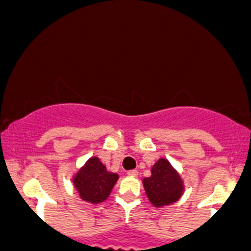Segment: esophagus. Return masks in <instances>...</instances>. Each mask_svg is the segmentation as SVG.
Wrapping results in <instances>:
<instances>
[{
  "mask_svg": "<svg viewBox=\"0 0 251 251\" xmlns=\"http://www.w3.org/2000/svg\"><path fill=\"white\" fill-rule=\"evenodd\" d=\"M128 175H129V176H137V175H139V171H137V170H135V169L129 170Z\"/></svg>",
  "mask_w": 251,
  "mask_h": 251,
  "instance_id": "esophagus-1",
  "label": "esophagus"
}]
</instances>
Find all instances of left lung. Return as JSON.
<instances>
[{
    "label": "left lung",
    "instance_id": "left-lung-1",
    "mask_svg": "<svg viewBox=\"0 0 251 251\" xmlns=\"http://www.w3.org/2000/svg\"><path fill=\"white\" fill-rule=\"evenodd\" d=\"M144 187L150 201L155 207L176 202L183 193L178 174L165 159H159L152 168V176L144 179Z\"/></svg>",
    "mask_w": 251,
    "mask_h": 251
}]
</instances>
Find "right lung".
<instances>
[{"label": "right lung", "instance_id": "1", "mask_svg": "<svg viewBox=\"0 0 251 251\" xmlns=\"http://www.w3.org/2000/svg\"><path fill=\"white\" fill-rule=\"evenodd\" d=\"M117 179V175L107 172L100 160L93 157L77 172L74 184L83 200L98 203L109 196Z\"/></svg>", "mask_w": 251, "mask_h": 251}]
</instances>
